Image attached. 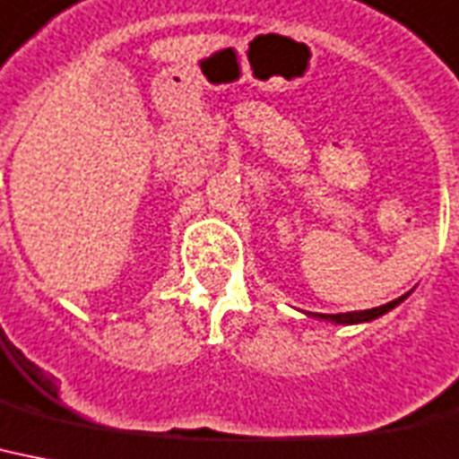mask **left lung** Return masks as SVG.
<instances>
[{"label":"left lung","mask_w":459,"mask_h":459,"mask_svg":"<svg viewBox=\"0 0 459 459\" xmlns=\"http://www.w3.org/2000/svg\"><path fill=\"white\" fill-rule=\"evenodd\" d=\"M408 294H403V297H398V299L389 301V304H385V307L365 308V311H349V314H307V316H311V318H318V320H327V323H334V325H360V323H372V320L379 318V316L389 314L391 308H396L401 301L408 299Z\"/></svg>","instance_id":"obj_1"}]
</instances>
